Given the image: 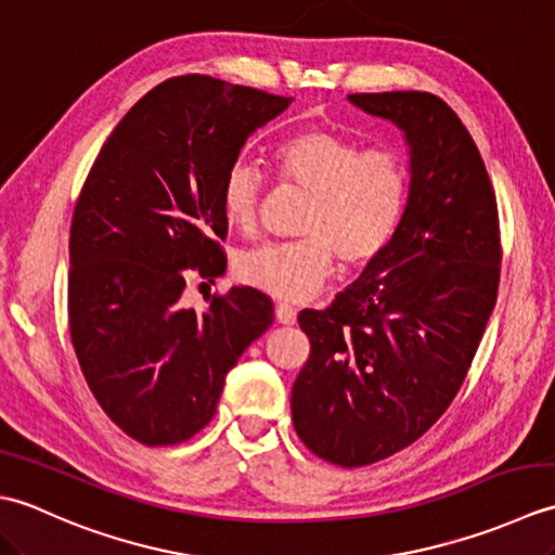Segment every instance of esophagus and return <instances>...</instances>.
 <instances>
[{"mask_svg":"<svg viewBox=\"0 0 555 555\" xmlns=\"http://www.w3.org/2000/svg\"><path fill=\"white\" fill-rule=\"evenodd\" d=\"M296 317H298V310L293 308V305H288V302H279L276 305V320H279V324H296Z\"/></svg>","mask_w":555,"mask_h":555,"instance_id":"34e87169","label":"esophagus"}]
</instances>
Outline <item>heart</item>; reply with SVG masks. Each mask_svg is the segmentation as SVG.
<instances>
[{
	"label": "heart",
	"mask_w": 555,
	"mask_h": 555,
	"mask_svg": "<svg viewBox=\"0 0 555 555\" xmlns=\"http://www.w3.org/2000/svg\"><path fill=\"white\" fill-rule=\"evenodd\" d=\"M281 183L308 193L291 243H264L238 259L247 284L281 300H308L334 274L362 269L391 241L408 203V171L396 152L362 150L322 126L291 133L271 152ZM262 197V176L235 162L221 181V211L231 229L250 231Z\"/></svg>",
	"instance_id": "heart-1"
}]
</instances>
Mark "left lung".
Returning <instances> with one entry per match:
<instances>
[{
    "label": "left lung",
    "mask_w": 555,
    "mask_h": 555,
    "mask_svg": "<svg viewBox=\"0 0 555 555\" xmlns=\"http://www.w3.org/2000/svg\"><path fill=\"white\" fill-rule=\"evenodd\" d=\"M348 100L393 121L410 147L396 233L326 310H302L310 358L293 384V427L310 451L364 467L403 451L465 382L496 305L499 209L473 135L431 92Z\"/></svg>",
    "instance_id": "obj_1"
}]
</instances>
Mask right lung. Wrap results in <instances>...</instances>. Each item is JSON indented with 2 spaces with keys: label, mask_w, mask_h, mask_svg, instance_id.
<instances>
[{
  "label": "right lung",
  "mask_w": 555,
  "mask_h": 555,
  "mask_svg": "<svg viewBox=\"0 0 555 555\" xmlns=\"http://www.w3.org/2000/svg\"><path fill=\"white\" fill-rule=\"evenodd\" d=\"M291 102L209 76L164 80L114 128L82 185L68 241L70 340L92 396L140 443L203 429L229 370L274 322V302L250 286L205 312L181 296L191 274L227 271L223 173Z\"/></svg>",
  "instance_id": "right-lung-1"
}]
</instances>
